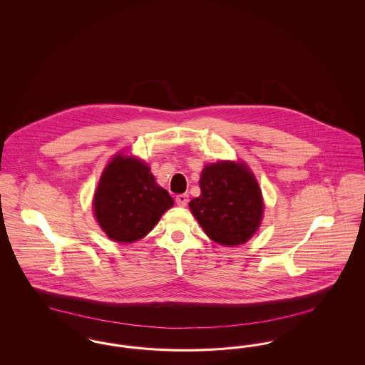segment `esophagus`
I'll use <instances>...</instances> for the list:
<instances>
[{
    "label": "esophagus",
    "instance_id": "34e87169",
    "mask_svg": "<svg viewBox=\"0 0 365 365\" xmlns=\"http://www.w3.org/2000/svg\"><path fill=\"white\" fill-rule=\"evenodd\" d=\"M189 202V195L187 194H178L176 195V204L179 207H186Z\"/></svg>",
    "mask_w": 365,
    "mask_h": 365
}]
</instances>
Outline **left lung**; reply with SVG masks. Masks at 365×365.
I'll list each match as a JSON object with an SVG mask.
<instances>
[{
    "label": "left lung",
    "instance_id": "1",
    "mask_svg": "<svg viewBox=\"0 0 365 365\" xmlns=\"http://www.w3.org/2000/svg\"><path fill=\"white\" fill-rule=\"evenodd\" d=\"M200 187L201 195L191 200L189 207L212 241L235 246L256 232L264 205L259 185L245 164H209Z\"/></svg>",
    "mask_w": 365,
    "mask_h": 365
}]
</instances>
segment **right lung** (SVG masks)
<instances>
[{
    "label": "right lung",
    "mask_w": 365,
    "mask_h": 365,
    "mask_svg": "<svg viewBox=\"0 0 365 365\" xmlns=\"http://www.w3.org/2000/svg\"><path fill=\"white\" fill-rule=\"evenodd\" d=\"M173 205V197L157 185L149 167L133 157H115L94 194L97 222L116 242L138 241Z\"/></svg>",
    "instance_id": "right-lung-1"
}]
</instances>
